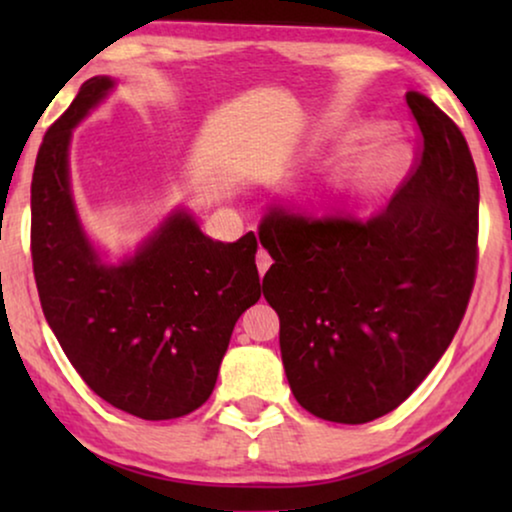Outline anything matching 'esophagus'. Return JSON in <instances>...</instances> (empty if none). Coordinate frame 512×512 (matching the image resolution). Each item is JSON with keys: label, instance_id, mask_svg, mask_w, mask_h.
<instances>
[{"label": "esophagus", "instance_id": "1", "mask_svg": "<svg viewBox=\"0 0 512 512\" xmlns=\"http://www.w3.org/2000/svg\"><path fill=\"white\" fill-rule=\"evenodd\" d=\"M256 265H258V272H261V277L265 275V272H268V268L272 265V258H270V254L265 249H258V254H256Z\"/></svg>", "mask_w": 512, "mask_h": 512}]
</instances>
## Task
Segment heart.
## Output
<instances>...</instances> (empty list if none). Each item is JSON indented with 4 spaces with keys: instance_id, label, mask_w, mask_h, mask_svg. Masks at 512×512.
Instances as JSON below:
<instances>
[{
    "instance_id": "obj_1",
    "label": "heart",
    "mask_w": 512,
    "mask_h": 512,
    "mask_svg": "<svg viewBox=\"0 0 512 512\" xmlns=\"http://www.w3.org/2000/svg\"><path fill=\"white\" fill-rule=\"evenodd\" d=\"M408 163V149L401 142L387 137L375 139L340 165L333 177V188L349 198H370L398 184Z\"/></svg>"
}]
</instances>
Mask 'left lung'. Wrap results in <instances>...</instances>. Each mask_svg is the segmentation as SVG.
I'll return each mask as SVG.
<instances>
[{"label": "left lung", "mask_w": 512, "mask_h": 512, "mask_svg": "<svg viewBox=\"0 0 512 512\" xmlns=\"http://www.w3.org/2000/svg\"><path fill=\"white\" fill-rule=\"evenodd\" d=\"M417 163L368 221L272 207L263 296L279 314L293 396L314 417L366 424L431 373L464 319L478 268V172L461 130L410 90Z\"/></svg>", "instance_id": "obj_1"}]
</instances>
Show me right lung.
I'll use <instances>...</instances> for the list:
<instances>
[{
    "instance_id": "right-lung-1",
    "label": "right lung",
    "mask_w": 512,
    "mask_h": 512,
    "mask_svg": "<svg viewBox=\"0 0 512 512\" xmlns=\"http://www.w3.org/2000/svg\"><path fill=\"white\" fill-rule=\"evenodd\" d=\"M116 86L83 83L48 128L32 174V268L41 310L97 396L160 422L212 396L235 321L261 298L256 235L214 242L186 209L135 256L107 265L83 233L69 184L72 130Z\"/></svg>"
}]
</instances>
